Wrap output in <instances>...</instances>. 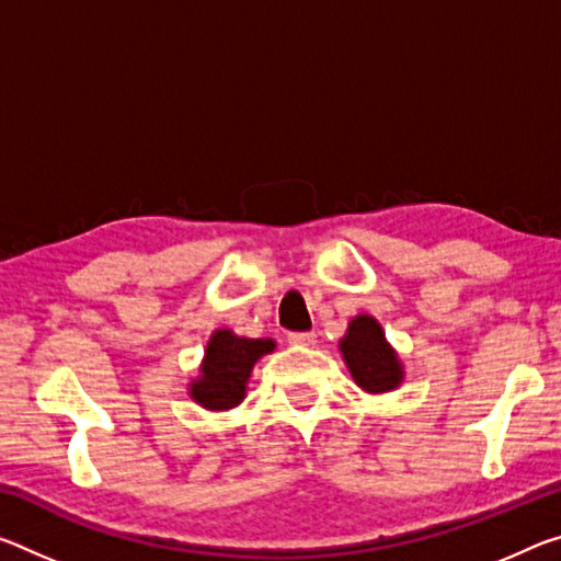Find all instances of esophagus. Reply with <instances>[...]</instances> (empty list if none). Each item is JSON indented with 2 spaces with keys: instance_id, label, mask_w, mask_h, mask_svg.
I'll list each match as a JSON object with an SVG mask.
<instances>
[{
  "instance_id": "34e87169",
  "label": "esophagus",
  "mask_w": 561,
  "mask_h": 561,
  "mask_svg": "<svg viewBox=\"0 0 561 561\" xmlns=\"http://www.w3.org/2000/svg\"><path fill=\"white\" fill-rule=\"evenodd\" d=\"M287 340H289V344H297V346H312L317 342V334L314 332H291Z\"/></svg>"
}]
</instances>
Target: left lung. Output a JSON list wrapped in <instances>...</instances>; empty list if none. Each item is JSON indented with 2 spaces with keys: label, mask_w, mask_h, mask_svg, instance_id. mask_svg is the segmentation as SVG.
Here are the masks:
<instances>
[{
  "label": "left lung",
  "mask_w": 561,
  "mask_h": 561,
  "mask_svg": "<svg viewBox=\"0 0 561 561\" xmlns=\"http://www.w3.org/2000/svg\"><path fill=\"white\" fill-rule=\"evenodd\" d=\"M340 350L354 381L367 392H389L402 381V364L387 344L377 319L367 314L352 319Z\"/></svg>",
  "instance_id": "8db88e82"
}]
</instances>
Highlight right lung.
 <instances>
[{
  "mask_svg": "<svg viewBox=\"0 0 561 561\" xmlns=\"http://www.w3.org/2000/svg\"><path fill=\"white\" fill-rule=\"evenodd\" d=\"M274 350L272 340H242L219 329L204 354L202 377L192 385V399L207 409H229L244 399V385L254 362Z\"/></svg>",
  "mask_w": 561,
  "mask_h": 561,
  "instance_id": "right-lung-1",
  "label": "right lung"
}]
</instances>
